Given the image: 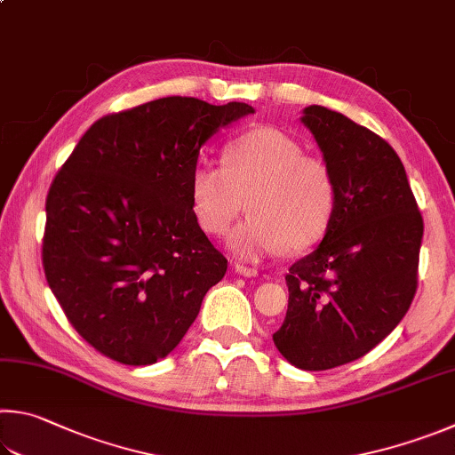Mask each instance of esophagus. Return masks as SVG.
I'll return each mask as SVG.
<instances>
[{"label":"esophagus","mask_w":455,"mask_h":455,"mask_svg":"<svg viewBox=\"0 0 455 455\" xmlns=\"http://www.w3.org/2000/svg\"><path fill=\"white\" fill-rule=\"evenodd\" d=\"M235 270L243 276H256V275H259V270H256L254 267H246V264H235Z\"/></svg>","instance_id":"1"}]
</instances>
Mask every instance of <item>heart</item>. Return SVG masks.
<instances>
[{
	"label": "heart",
	"mask_w": 455,
	"mask_h": 455,
	"mask_svg": "<svg viewBox=\"0 0 455 455\" xmlns=\"http://www.w3.org/2000/svg\"><path fill=\"white\" fill-rule=\"evenodd\" d=\"M249 199L252 217L230 236L241 259L260 260L283 246L299 252L318 243L336 209L330 164L304 155L284 131L256 127L225 147V164L199 161L191 175V204L199 225L225 235Z\"/></svg>",
	"instance_id": "heart-1"
}]
</instances>
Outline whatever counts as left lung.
<instances>
[{
  "instance_id": "obj_1",
  "label": "left lung",
  "mask_w": 455,
  "mask_h": 455,
  "mask_svg": "<svg viewBox=\"0 0 455 455\" xmlns=\"http://www.w3.org/2000/svg\"><path fill=\"white\" fill-rule=\"evenodd\" d=\"M302 123L334 172L336 209L318 249L288 268V310L272 340L292 366L330 370L366 356L406 316L424 220L382 137L320 105Z\"/></svg>"
}]
</instances>
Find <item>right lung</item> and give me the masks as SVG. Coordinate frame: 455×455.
<instances>
[{"mask_svg":"<svg viewBox=\"0 0 455 455\" xmlns=\"http://www.w3.org/2000/svg\"><path fill=\"white\" fill-rule=\"evenodd\" d=\"M254 113L163 97L105 115L79 139L45 199L41 260L77 334L147 366L183 340L227 259L196 222L191 175L219 127Z\"/></svg>","mask_w":455,"mask_h":455,"instance_id":"obj_1","label":"right lung"}]
</instances>
